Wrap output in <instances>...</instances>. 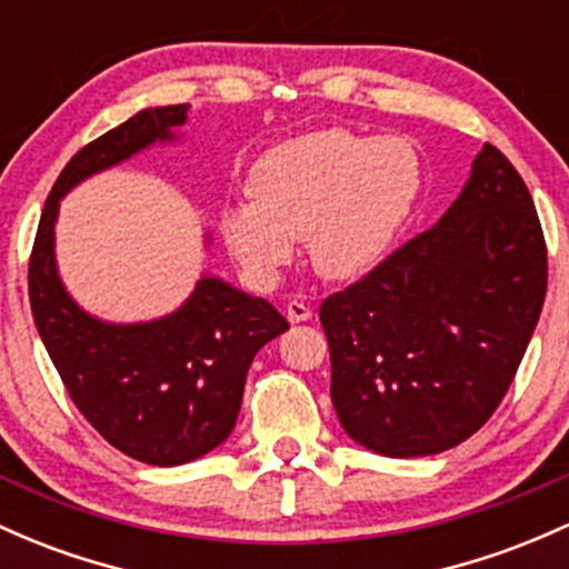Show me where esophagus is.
Wrapping results in <instances>:
<instances>
[{
    "label": "esophagus",
    "instance_id": "1",
    "mask_svg": "<svg viewBox=\"0 0 569 569\" xmlns=\"http://www.w3.org/2000/svg\"><path fill=\"white\" fill-rule=\"evenodd\" d=\"M286 318H289L291 323H302L313 318V310H310L305 302H299V299H291V302L286 305Z\"/></svg>",
    "mask_w": 569,
    "mask_h": 569
}]
</instances>
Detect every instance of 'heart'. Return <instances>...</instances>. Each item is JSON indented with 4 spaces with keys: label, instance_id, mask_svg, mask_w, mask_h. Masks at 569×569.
Masks as SVG:
<instances>
[{
    "label": "heart",
    "instance_id": "b5f03b06",
    "mask_svg": "<svg viewBox=\"0 0 569 569\" xmlns=\"http://www.w3.org/2000/svg\"><path fill=\"white\" fill-rule=\"evenodd\" d=\"M421 186V156L408 137L323 129L261 156L248 172L251 204H227L218 227L259 286L291 264L295 240H305L318 274L351 280L386 259Z\"/></svg>",
    "mask_w": 569,
    "mask_h": 569
}]
</instances>
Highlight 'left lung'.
<instances>
[{
	"mask_svg": "<svg viewBox=\"0 0 569 569\" xmlns=\"http://www.w3.org/2000/svg\"><path fill=\"white\" fill-rule=\"evenodd\" d=\"M546 286L527 183L486 142L440 221L318 310L348 437L413 459L476 435L513 383Z\"/></svg>",
	"mask_w": 569,
	"mask_h": 569,
	"instance_id": "obj_1",
	"label": "left lung"
}]
</instances>
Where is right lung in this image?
Returning <instances> with one entry per match:
<instances>
[{
	"label": "right lung",
	"mask_w": 569,
	"mask_h": 569,
	"mask_svg": "<svg viewBox=\"0 0 569 569\" xmlns=\"http://www.w3.org/2000/svg\"><path fill=\"white\" fill-rule=\"evenodd\" d=\"M186 118L189 104L146 108L80 148L48 193L29 259L31 316L72 402L110 446L156 467L204 457L232 435L253 356L289 329L267 299L213 274H202L174 313L140 323L86 313L61 283V199L91 174L174 142Z\"/></svg>",
	"instance_id": "obj_1"
}]
</instances>
